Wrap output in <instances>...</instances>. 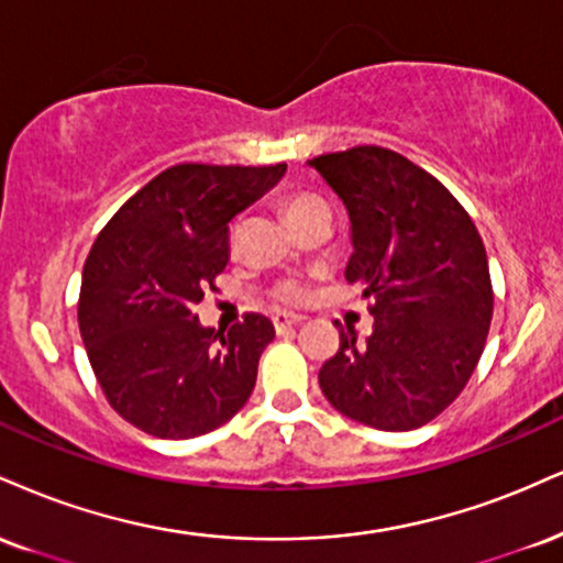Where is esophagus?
<instances>
[{"label": "esophagus", "instance_id": "obj_1", "mask_svg": "<svg viewBox=\"0 0 563 563\" xmlns=\"http://www.w3.org/2000/svg\"><path fill=\"white\" fill-rule=\"evenodd\" d=\"M301 322H303V317L288 314V311H277V314L273 317V324H275L277 333H286V330L296 328V324H301Z\"/></svg>", "mask_w": 563, "mask_h": 563}]
</instances>
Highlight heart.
Listing matches in <instances>:
<instances>
[{
  "label": "heart",
  "mask_w": 563,
  "mask_h": 563,
  "mask_svg": "<svg viewBox=\"0 0 563 563\" xmlns=\"http://www.w3.org/2000/svg\"><path fill=\"white\" fill-rule=\"evenodd\" d=\"M320 207H324L322 199H317V196H311V194H299V196H294V199L286 201V217H288V222H294V220H299L301 214H307V212H311V209H320ZM277 299H280L283 303H301L303 299H307V288L296 280H286L277 286Z\"/></svg>",
  "instance_id": "1"
}]
</instances>
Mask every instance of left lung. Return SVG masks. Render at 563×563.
Segmentation results:
<instances>
[{
	"mask_svg": "<svg viewBox=\"0 0 563 563\" xmlns=\"http://www.w3.org/2000/svg\"><path fill=\"white\" fill-rule=\"evenodd\" d=\"M307 165L346 207V280L375 317L362 341L341 330L320 388L367 428H422L456 401L483 356L493 320L483 239L443 183L390 148L356 146Z\"/></svg>",
	"mask_w": 563,
	"mask_h": 563,
	"instance_id": "8db88e82",
	"label": "left lung"
}]
</instances>
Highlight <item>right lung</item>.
<instances>
[{
	"label": "right lung",
	"mask_w": 563,
	"mask_h": 563,
	"mask_svg": "<svg viewBox=\"0 0 563 563\" xmlns=\"http://www.w3.org/2000/svg\"><path fill=\"white\" fill-rule=\"evenodd\" d=\"M286 165H175L107 222L84 264L78 328L107 401L154 438L205 435L252 396L267 317L230 330L194 314L228 264V222L262 199Z\"/></svg>",
	"instance_id": "1"
}]
</instances>
